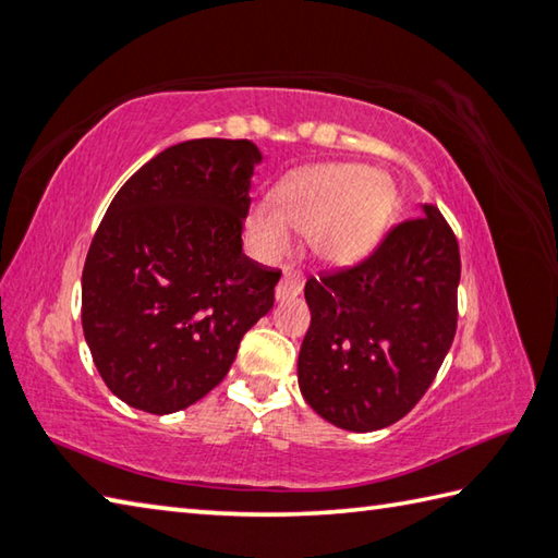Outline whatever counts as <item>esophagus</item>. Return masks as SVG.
Masks as SVG:
<instances>
[{"instance_id":"1","label":"esophagus","mask_w":558,"mask_h":558,"mask_svg":"<svg viewBox=\"0 0 558 558\" xmlns=\"http://www.w3.org/2000/svg\"><path fill=\"white\" fill-rule=\"evenodd\" d=\"M300 292H302V272L295 268H286V272H282V280L276 288V298L290 300V298H298Z\"/></svg>"}]
</instances>
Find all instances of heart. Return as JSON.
<instances>
[{
	"label": "heart",
	"instance_id": "b5f03b06",
	"mask_svg": "<svg viewBox=\"0 0 558 558\" xmlns=\"http://www.w3.org/2000/svg\"><path fill=\"white\" fill-rule=\"evenodd\" d=\"M388 185L366 166L331 163L305 168L286 180L278 202H258L248 211V236L263 256L288 253L310 234L317 256L351 263L368 253L388 221Z\"/></svg>",
	"mask_w": 558,
	"mask_h": 558
}]
</instances>
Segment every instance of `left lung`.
Listing matches in <instances>:
<instances>
[{
	"mask_svg": "<svg viewBox=\"0 0 558 558\" xmlns=\"http://www.w3.org/2000/svg\"><path fill=\"white\" fill-rule=\"evenodd\" d=\"M392 227L366 260L310 278L302 398L331 424L376 432L427 392L456 333L461 256L434 205Z\"/></svg>",
	"mask_w": 558,
	"mask_h": 558,
	"instance_id": "left-lung-1",
	"label": "left lung"
}]
</instances>
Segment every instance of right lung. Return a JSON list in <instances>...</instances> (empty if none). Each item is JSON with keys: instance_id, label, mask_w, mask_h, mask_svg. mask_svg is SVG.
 Listing matches in <instances>:
<instances>
[{"instance_id": "1", "label": "right lung", "mask_w": 558, "mask_h": 558, "mask_svg": "<svg viewBox=\"0 0 558 558\" xmlns=\"http://www.w3.org/2000/svg\"><path fill=\"white\" fill-rule=\"evenodd\" d=\"M260 160L246 138L182 141L111 199L83 270V331L131 408L170 414L205 398L270 312L280 270L241 251Z\"/></svg>"}]
</instances>
